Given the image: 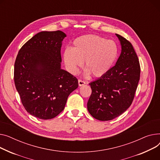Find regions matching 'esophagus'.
Instances as JSON below:
<instances>
[{
    "label": "esophagus",
    "instance_id": "34e87169",
    "mask_svg": "<svg viewBox=\"0 0 160 160\" xmlns=\"http://www.w3.org/2000/svg\"><path fill=\"white\" fill-rule=\"evenodd\" d=\"M78 83H79V86L81 87V86H83L84 84H86V82L82 81V80H81V79H79V80H78Z\"/></svg>",
    "mask_w": 160,
    "mask_h": 160
}]
</instances>
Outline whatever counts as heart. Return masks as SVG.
<instances>
[{
	"mask_svg": "<svg viewBox=\"0 0 160 160\" xmlns=\"http://www.w3.org/2000/svg\"><path fill=\"white\" fill-rule=\"evenodd\" d=\"M119 55L116 42L96 35H84L76 39L72 48L65 49L64 61L67 70L76 74L85 61L87 74L101 78L113 67Z\"/></svg>",
	"mask_w": 160,
	"mask_h": 160,
	"instance_id": "obj_1",
	"label": "heart"
}]
</instances>
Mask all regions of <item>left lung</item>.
<instances>
[{
  "mask_svg": "<svg viewBox=\"0 0 160 160\" xmlns=\"http://www.w3.org/2000/svg\"><path fill=\"white\" fill-rule=\"evenodd\" d=\"M121 53L115 66L105 75L90 82L92 93L87 102L89 113L100 121L112 120L131 105L140 78V64L132 44L116 34Z\"/></svg>",
  "mask_w": 160,
  "mask_h": 160,
  "instance_id": "obj_1",
  "label": "left lung"
}]
</instances>
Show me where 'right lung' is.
I'll return each instance as SVG.
<instances>
[{
    "label": "right lung",
    "mask_w": 160,
    "mask_h": 160,
    "mask_svg": "<svg viewBox=\"0 0 160 160\" xmlns=\"http://www.w3.org/2000/svg\"><path fill=\"white\" fill-rule=\"evenodd\" d=\"M66 34L60 30L41 32L18 51L14 66V82L21 102L29 113L50 119L64 110L78 80L61 68V48Z\"/></svg>",
    "instance_id": "add662e5"
}]
</instances>
